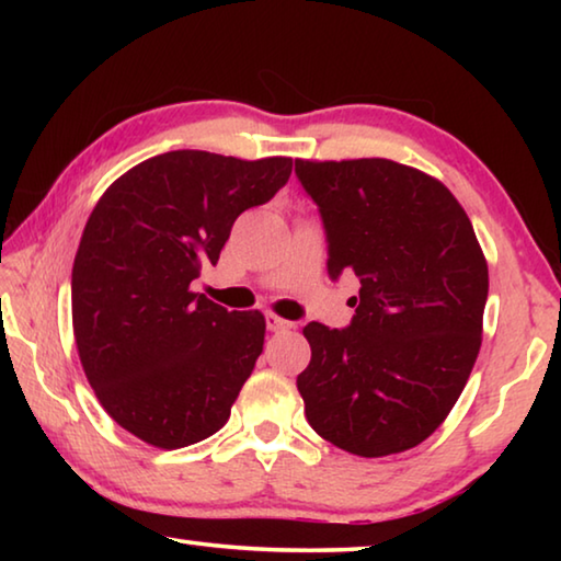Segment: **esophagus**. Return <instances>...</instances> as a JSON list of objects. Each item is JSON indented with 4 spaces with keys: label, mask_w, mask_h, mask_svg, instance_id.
Wrapping results in <instances>:
<instances>
[{
    "label": "esophagus",
    "mask_w": 561,
    "mask_h": 561,
    "mask_svg": "<svg viewBox=\"0 0 561 561\" xmlns=\"http://www.w3.org/2000/svg\"><path fill=\"white\" fill-rule=\"evenodd\" d=\"M264 319H267V329H270V331H287V329L294 327L291 321L282 319L279 314H274V311H267V317H264Z\"/></svg>",
    "instance_id": "esophagus-1"
}]
</instances>
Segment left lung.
I'll return each mask as SVG.
<instances>
[{
	"label": "left lung",
	"instance_id": "left-lung-1",
	"mask_svg": "<svg viewBox=\"0 0 561 561\" xmlns=\"http://www.w3.org/2000/svg\"><path fill=\"white\" fill-rule=\"evenodd\" d=\"M294 170L324 220L329 274L360 279L351 327H304V413L360 458L411 450L448 417L480 354L488 260L470 217L438 178L388 158H299Z\"/></svg>",
	"mask_w": 561,
	"mask_h": 561
}]
</instances>
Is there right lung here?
I'll list each match as a JSON object with an SVG mask.
<instances>
[{
    "label": "right lung",
    "instance_id": "right-lung-1",
    "mask_svg": "<svg viewBox=\"0 0 561 561\" xmlns=\"http://www.w3.org/2000/svg\"><path fill=\"white\" fill-rule=\"evenodd\" d=\"M289 175L284 156L170 150L113 180L89 215L71 272L76 348L103 411L153 448L220 431L262 354L260 311H227L190 284Z\"/></svg>",
    "mask_w": 561,
    "mask_h": 561
}]
</instances>
